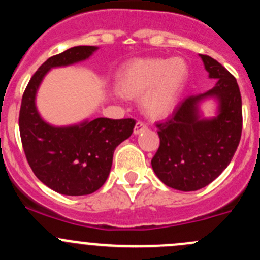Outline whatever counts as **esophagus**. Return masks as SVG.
Segmentation results:
<instances>
[{
	"label": "esophagus",
	"instance_id": "1",
	"mask_svg": "<svg viewBox=\"0 0 260 260\" xmlns=\"http://www.w3.org/2000/svg\"><path fill=\"white\" fill-rule=\"evenodd\" d=\"M146 129H147V125L145 124V123L137 122L135 125V129H133V133H135V135H140V133L145 132Z\"/></svg>",
	"mask_w": 260,
	"mask_h": 260
}]
</instances>
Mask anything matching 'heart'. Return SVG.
<instances>
[{"label":"heart","instance_id":"1","mask_svg":"<svg viewBox=\"0 0 260 260\" xmlns=\"http://www.w3.org/2000/svg\"><path fill=\"white\" fill-rule=\"evenodd\" d=\"M190 78L182 57H146L125 62L115 74V89L125 98H140L147 117L162 119L180 104Z\"/></svg>","mask_w":260,"mask_h":260}]
</instances>
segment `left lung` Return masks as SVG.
<instances>
[{"mask_svg": "<svg viewBox=\"0 0 260 260\" xmlns=\"http://www.w3.org/2000/svg\"><path fill=\"white\" fill-rule=\"evenodd\" d=\"M210 79L208 91L191 95L172 117L157 123L159 147L152 169L162 182L180 191H196L212 182L232 161L242 136V96L237 79L208 55H200ZM215 102V113L203 115L205 101Z\"/></svg>", "mask_w": 260, "mask_h": 260, "instance_id": "1", "label": "left lung"}]
</instances>
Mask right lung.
<instances>
[{"mask_svg": "<svg viewBox=\"0 0 260 260\" xmlns=\"http://www.w3.org/2000/svg\"><path fill=\"white\" fill-rule=\"evenodd\" d=\"M98 46H74L49 57L34 74L21 102V141L28 165L39 180L68 196L89 195L109 176L114 149L131 137L136 122L95 118L68 125H54L41 117L36 96L44 78L55 68L88 60Z\"/></svg>", "mask_w": 260, "mask_h": 260, "instance_id": "right-lung-1", "label": "right lung"}]
</instances>
